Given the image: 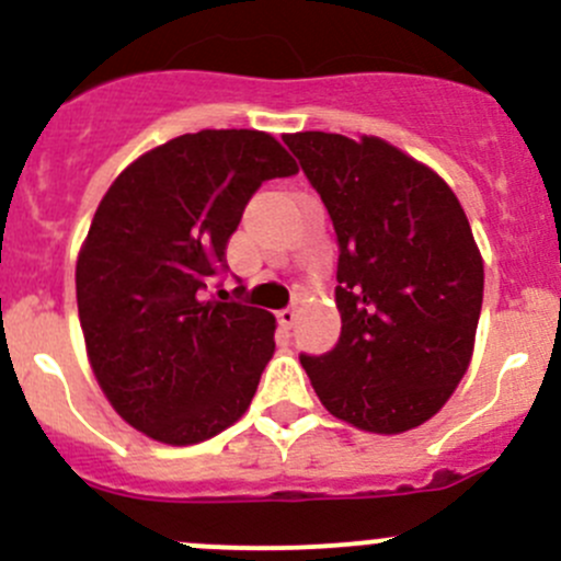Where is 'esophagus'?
Wrapping results in <instances>:
<instances>
[{
	"label": "esophagus",
	"instance_id": "esophagus-1",
	"mask_svg": "<svg viewBox=\"0 0 561 561\" xmlns=\"http://www.w3.org/2000/svg\"><path fill=\"white\" fill-rule=\"evenodd\" d=\"M276 320H279L282 328H293V325H296V320H298V312H296V309H290V307L279 309V312H276Z\"/></svg>",
	"mask_w": 561,
	"mask_h": 561
}]
</instances>
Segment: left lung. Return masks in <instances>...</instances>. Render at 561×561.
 <instances>
[{"mask_svg": "<svg viewBox=\"0 0 561 561\" xmlns=\"http://www.w3.org/2000/svg\"><path fill=\"white\" fill-rule=\"evenodd\" d=\"M336 230L342 333L301 366L331 415L421 426L450 399L483 307V260L448 184L380 138L285 135Z\"/></svg>", "mask_w": 561, "mask_h": 561, "instance_id": "8db88e82", "label": "left lung"}]
</instances>
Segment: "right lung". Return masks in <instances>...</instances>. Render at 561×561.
Instances as JSON below:
<instances>
[{"mask_svg": "<svg viewBox=\"0 0 561 561\" xmlns=\"http://www.w3.org/2000/svg\"><path fill=\"white\" fill-rule=\"evenodd\" d=\"M298 165L257 129H201L138 157L105 192L78 254V317L113 410L165 445H195L247 412L274 355V314L206 301L260 184Z\"/></svg>", "mask_w": 561, "mask_h": 561, "instance_id": "1", "label": "right lung"}]
</instances>
